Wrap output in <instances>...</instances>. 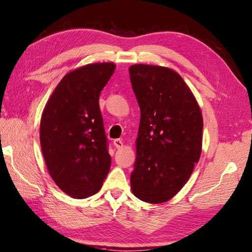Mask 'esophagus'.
Masks as SVG:
<instances>
[{"instance_id":"esophagus-1","label":"esophagus","mask_w":252,"mask_h":252,"mask_svg":"<svg viewBox=\"0 0 252 252\" xmlns=\"http://www.w3.org/2000/svg\"><path fill=\"white\" fill-rule=\"evenodd\" d=\"M113 145L116 146L117 149H121L123 146V142L120 139H116V140H113Z\"/></svg>"}]
</instances>
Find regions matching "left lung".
<instances>
[{"instance_id":"1","label":"left lung","mask_w":252,"mask_h":252,"mask_svg":"<svg viewBox=\"0 0 252 252\" xmlns=\"http://www.w3.org/2000/svg\"><path fill=\"white\" fill-rule=\"evenodd\" d=\"M129 72L141 111L132 193L146 203H164L186 184L200 158L202 112L170 68L139 63Z\"/></svg>"}]
</instances>
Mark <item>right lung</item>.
I'll use <instances>...</instances> for the list:
<instances>
[{"mask_svg":"<svg viewBox=\"0 0 252 252\" xmlns=\"http://www.w3.org/2000/svg\"><path fill=\"white\" fill-rule=\"evenodd\" d=\"M112 63H90L67 74L40 120V146L50 176L74 198L98 193L111 165L99 95L113 75Z\"/></svg>","mask_w":252,"mask_h":252,"instance_id":"add662e5","label":"right lung"}]
</instances>
